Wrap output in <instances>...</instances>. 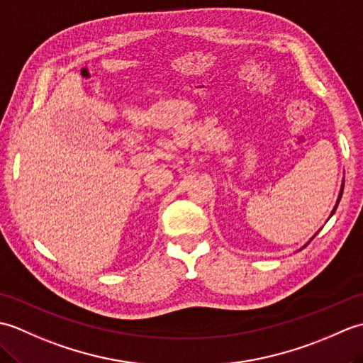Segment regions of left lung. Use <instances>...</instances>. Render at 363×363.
Returning a JSON list of instances; mask_svg holds the SVG:
<instances>
[{
    "label": "left lung",
    "instance_id": "obj_1",
    "mask_svg": "<svg viewBox=\"0 0 363 363\" xmlns=\"http://www.w3.org/2000/svg\"><path fill=\"white\" fill-rule=\"evenodd\" d=\"M343 184H345V181L342 182V189H340V194H338V198H337V203H335V206H334V209H333V212H330V215H329V218H330V217H333V215H334V212H335V209H337V206H338V203H340V198H342V194H343ZM315 235H317V234H315ZM315 235H313V237H315ZM313 237H312V238H313ZM312 238H311V240H312ZM304 246H306V245H304Z\"/></svg>",
    "mask_w": 363,
    "mask_h": 363
}]
</instances>
